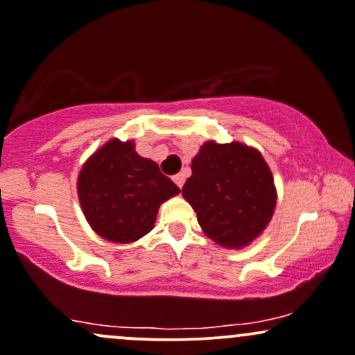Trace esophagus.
Returning a JSON list of instances; mask_svg holds the SVG:
<instances>
[{"label": "esophagus", "instance_id": "34e87169", "mask_svg": "<svg viewBox=\"0 0 355 355\" xmlns=\"http://www.w3.org/2000/svg\"><path fill=\"white\" fill-rule=\"evenodd\" d=\"M173 182H175V184L178 185V187H182V185H184V182H185V175H184V173L175 175V177H173Z\"/></svg>", "mask_w": 355, "mask_h": 355}]
</instances>
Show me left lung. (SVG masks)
Segmentation results:
<instances>
[{
	"mask_svg": "<svg viewBox=\"0 0 355 355\" xmlns=\"http://www.w3.org/2000/svg\"><path fill=\"white\" fill-rule=\"evenodd\" d=\"M182 196L197 212L204 233L226 248H241L255 240L277 200L270 168L257 149L214 141L192 159V175Z\"/></svg>",
	"mask_w": 355,
	"mask_h": 355,
	"instance_id": "left-lung-1",
	"label": "left lung"
}]
</instances>
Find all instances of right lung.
Returning <instances> with one entry per match:
<instances>
[{"instance_id": "add662e5", "label": "right lung", "mask_w": 355, "mask_h": 355, "mask_svg": "<svg viewBox=\"0 0 355 355\" xmlns=\"http://www.w3.org/2000/svg\"><path fill=\"white\" fill-rule=\"evenodd\" d=\"M178 192L155 162L134 151L132 141L103 144L78 177V196L89 226L114 243H130L149 233L159 204Z\"/></svg>"}]
</instances>
